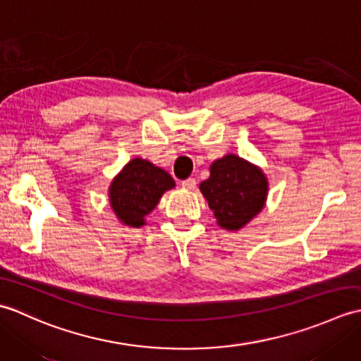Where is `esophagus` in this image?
Here are the masks:
<instances>
[{"instance_id":"esophagus-1","label":"esophagus","mask_w":361,"mask_h":361,"mask_svg":"<svg viewBox=\"0 0 361 361\" xmlns=\"http://www.w3.org/2000/svg\"><path fill=\"white\" fill-rule=\"evenodd\" d=\"M181 186L185 188V189H188V190H192L197 186V180L195 178H188L185 181H181Z\"/></svg>"}]
</instances>
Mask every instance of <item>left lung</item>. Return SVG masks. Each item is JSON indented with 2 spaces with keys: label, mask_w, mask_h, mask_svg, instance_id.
I'll return each mask as SVG.
<instances>
[{
  "label": "left lung",
  "mask_w": 361,
  "mask_h": 361,
  "mask_svg": "<svg viewBox=\"0 0 361 361\" xmlns=\"http://www.w3.org/2000/svg\"><path fill=\"white\" fill-rule=\"evenodd\" d=\"M200 192L217 225L235 233L264 209L268 178L259 166L228 153L209 166V178L200 183Z\"/></svg>",
  "instance_id": "8db88e82"
}]
</instances>
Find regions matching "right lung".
I'll return each instance as SVG.
<instances>
[{
    "label": "right lung",
    "mask_w": 361,
    "mask_h": 361,
    "mask_svg": "<svg viewBox=\"0 0 361 361\" xmlns=\"http://www.w3.org/2000/svg\"><path fill=\"white\" fill-rule=\"evenodd\" d=\"M173 188L175 181L164 169L149 159L135 157L111 180L109 200L114 216L122 225L141 228L166 190Z\"/></svg>",
    "instance_id": "right-lung-1"
}]
</instances>
